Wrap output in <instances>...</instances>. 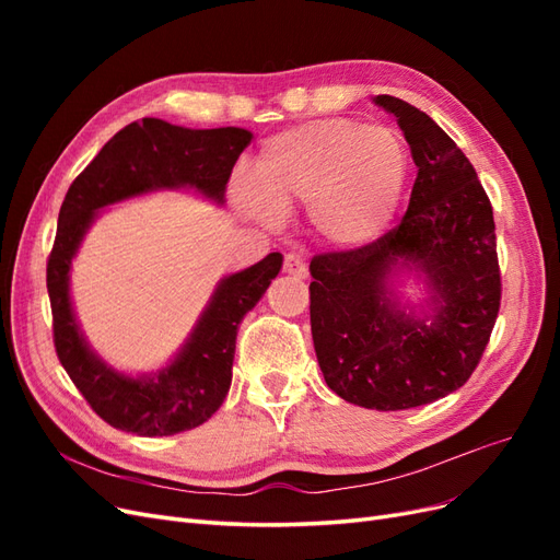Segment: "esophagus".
I'll use <instances>...</instances> for the list:
<instances>
[{
  "label": "esophagus",
  "mask_w": 560,
  "mask_h": 560,
  "mask_svg": "<svg viewBox=\"0 0 560 560\" xmlns=\"http://www.w3.org/2000/svg\"><path fill=\"white\" fill-rule=\"evenodd\" d=\"M282 270L287 276H294V278H306L308 276V266L306 259L299 257V254H287Z\"/></svg>",
  "instance_id": "34e87169"
}]
</instances>
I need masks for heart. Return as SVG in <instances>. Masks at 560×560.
<instances>
[{
    "instance_id": "b5f03b06",
    "label": "heart",
    "mask_w": 560,
    "mask_h": 560,
    "mask_svg": "<svg viewBox=\"0 0 560 560\" xmlns=\"http://www.w3.org/2000/svg\"><path fill=\"white\" fill-rule=\"evenodd\" d=\"M409 151L393 128L354 118H325L270 138L254 163V185L241 179L243 210L276 224L282 210L311 206L322 238L360 247L389 226L399 208Z\"/></svg>"
}]
</instances>
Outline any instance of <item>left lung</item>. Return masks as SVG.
Wrapping results in <instances>:
<instances>
[{
  "instance_id": "left-lung-1",
  "label": "left lung",
  "mask_w": 560,
  "mask_h": 560,
  "mask_svg": "<svg viewBox=\"0 0 560 560\" xmlns=\"http://www.w3.org/2000/svg\"><path fill=\"white\" fill-rule=\"evenodd\" d=\"M418 167L409 210L378 241L311 261V331L327 385L376 411L413 409L463 387L495 327L502 282L493 208L477 171L448 135L393 95ZM397 267L427 273L429 313L405 310L386 280Z\"/></svg>"
}]
</instances>
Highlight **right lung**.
<instances>
[{
	"mask_svg": "<svg viewBox=\"0 0 560 560\" xmlns=\"http://www.w3.org/2000/svg\"><path fill=\"white\" fill-rule=\"evenodd\" d=\"M245 128L191 130L142 118L118 130L67 191L46 264L58 360L91 409L112 428L167 436L202 425L229 395L235 336L282 268V254L219 282L189 341L159 374L132 378L107 366L79 331L70 301V266L100 208L156 189L189 186L224 202L235 161L249 144Z\"/></svg>",
	"mask_w": 560,
	"mask_h": 560,
	"instance_id": "right-lung-1",
	"label": "right lung"
}]
</instances>
